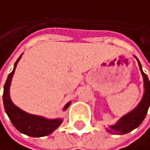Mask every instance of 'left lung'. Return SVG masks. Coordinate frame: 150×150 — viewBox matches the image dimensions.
<instances>
[{
	"mask_svg": "<svg viewBox=\"0 0 150 150\" xmlns=\"http://www.w3.org/2000/svg\"><path fill=\"white\" fill-rule=\"evenodd\" d=\"M136 58V57H135ZM138 61V64H139L140 70L142 75L144 78V96L142 98L141 102L133 111L130 113L126 114L120 118L115 125L110 126V129H107L109 132H113L115 134L121 135V134H127L137 128L139 125L143 122L146 115L147 114V110H149L150 106V82L149 77L146 73H144L143 69H142V64L139 62V59L136 58Z\"/></svg>",
	"mask_w": 150,
	"mask_h": 150,
	"instance_id": "left-lung-1",
	"label": "left lung"
}]
</instances>
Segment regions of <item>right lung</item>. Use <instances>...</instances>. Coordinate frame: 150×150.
Wrapping results in <instances>:
<instances>
[{
	"instance_id": "add662e5",
	"label": "right lung",
	"mask_w": 150,
	"mask_h": 150,
	"mask_svg": "<svg viewBox=\"0 0 150 150\" xmlns=\"http://www.w3.org/2000/svg\"><path fill=\"white\" fill-rule=\"evenodd\" d=\"M21 55L16 62L14 63V68L11 73H9L8 77L6 79V82L4 87V106L6 113L8 115L9 120L14 125V127L19 131V132L28 135L30 137H44L47 135H50L53 133L59 125L62 124V118H55V120H49V118H45L43 117L36 115H30L29 113H26L25 111L21 110L17 106L13 104L11 101L10 95H9V87L11 84V80H12L14 71H15L16 65L18 62L20 61ZM70 102L64 106L63 111L69 107Z\"/></svg>"
}]
</instances>
